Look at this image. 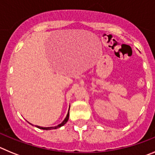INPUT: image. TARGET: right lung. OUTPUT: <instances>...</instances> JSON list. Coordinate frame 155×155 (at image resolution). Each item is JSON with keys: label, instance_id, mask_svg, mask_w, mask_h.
Returning <instances> with one entry per match:
<instances>
[{"label": "right lung", "instance_id": "1", "mask_svg": "<svg viewBox=\"0 0 155 155\" xmlns=\"http://www.w3.org/2000/svg\"><path fill=\"white\" fill-rule=\"evenodd\" d=\"M68 119H69V111H68V115H67V116H66V118L64 119V121H63L61 124H59V125L56 126V127H39V126H35V127H36L37 128L42 129V130H52V129H57V128H59V127H62V126H64V124H65L66 123H67V122L68 121Z\"/></svg>", "mask_w": 155, "mask_h": 155}]
</instances>
